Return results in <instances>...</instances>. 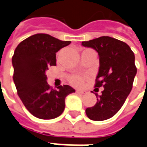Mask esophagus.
Returning <instances> with one entry per match:
<instances>
[{"mask_svg":"<svg viewBox=\"0 0 147 147\" xmlns=\"http://www.w3.org/2000/svg\"><path fill=\"white\" fill-rule=\"evenodd\" d=\"M76 93L78 94H86L85 91H82V90H76Z\"/></svg>","mask_w":147,"mask_h":147,"instance_id":"obj_1","label":"esophagus"}]
</instances>
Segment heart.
<instances>
[{
  "label": "heart",
  "instance_id": "b5f03b06",
  "mask_svg": "<svg viewBox=\"0 0 147 147\" xmlns=\"http://www.w3.org/2000/svg\"><path fill=\"white\" fill-rule=\"evenodd\" d=\"M84 77L79 75H76V76H72L71 78L69 79L70 83L73 84L75 86H80L82 84L84 83Z\"/></svg>",
  "mask_w": 147,
  "mask_h": 147
}]
</instances>
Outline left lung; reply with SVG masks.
Listing matches in <instances>:
<instances>
[{"mask_svg":"<svg viewBox=\"0 0 147 147\" xmlns=\"http://www.w3.org/2000/svg\"><path fill=\"white\" fill-rule=\"evenodd\" d=\"M82 45L98 53L100 67L94 87L104 88L100 96L95 94L97 102L85 112L96 121L110 119L122 107L133 88L137 74L134 53L127 44L110 36L83 41Z\"/></svg>","mask_w":147,"mask_h":147,"instance_id":"left-lung-1","label":"left lung"}]
</instances>
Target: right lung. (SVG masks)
<instances>
[{
  "instance_id": "add662e5",
  "label": "right lung",
  "mask_w": 147,
  "mask_h": 147,
  "mask_svg": "<svg viewBox=\"0 0 147 147\" xmlns=\"http://www.w3.org/2000/svg\"><path fill=\"white\" fill-rule=\"evenodd\" d=\"M48 34L29 36L16 47L13 57V80L17 94L25 107L36 118L54 119L63 112L65 98L75 92L64 84L53 89L46 81L45 71L56 65V53L68 45Z\"/></svg>"
}]
</instances>
